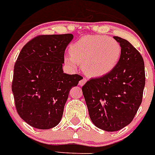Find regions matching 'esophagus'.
Returning <instances> with one entry per match:
<instances>
[{"label": "esophagus", "mask_w": 155, "mask_h": 155, "mask_svg": "<svg viewBox=\"0 0 155 155\" xmlns=\"http://www.w3.org/2000/svg\"><path fill=\"white\" fill-rule=\"evenodd\" d=\"M86 82H87V79H86V78H84V79H82V80L79 82V84H80V86H84V84H86Z\"/></svg>", "instance_id": "34e87169"}]
</instances>
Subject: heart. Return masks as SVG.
<instances>
[{"mask_svg":"<svg viewBox=\"0 0 155 155\" xmlns=\"http://www.w3.org/2000/svg\"><path fill=\"white\" fill-rule=\"evenodd\" d=\"M71 57L65 58L72 68L82 64L90 77H101L111 72L119 63L122 48L119 41L105 35H88L73 43L69 49Z\"/></svg>","mask_w":155,"mask_h":155,"instance_id":"heart-1","label":"heart"}]
</instances>
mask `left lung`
<instances>
[{"instance_id":"obj_1","label":"left lung","mask_w":155,"mask_h":155,"mask_svg":"<svg viewBox=\"0 0 155 155\" xmlns=\"http://www.w3.org/2000/svg\"><path fill=\"white\" fill-rule=\"evenodd\" d=\"M122 48L120 60L111 72L91 79L82 87L93 124L115 132L132 121L143 99L145 68L141 54L129 41L114 36Z\"/></svg>"}]
</instances>
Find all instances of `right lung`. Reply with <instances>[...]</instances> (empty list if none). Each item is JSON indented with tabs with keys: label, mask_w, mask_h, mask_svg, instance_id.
Wrapping results in <instances>:
<instances>
[{
	"label": "right lung",
	"mask_w": 155,
	"mask_h": 155,
	"mask_svg": "<svg viewBox=\"0 0 155 155\" xmlns=\"http://www.w3.org/2000/svg\"><path fill=\"white\" fill-rule=\"evenodd\" d=\"M71 34L40 35L23 48L14 65L12 91L20 117L34 128L58 125L70 90L81 75L64 73V51Z\"/></svg>",
	"instance_id": "obj_1"
}]
</instances>
